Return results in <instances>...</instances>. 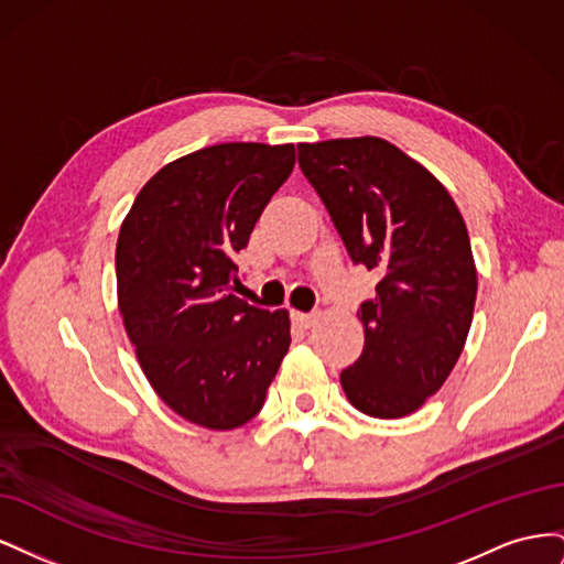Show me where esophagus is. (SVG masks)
I'll list each match as a JSON object with an SVG mask.
<instances>
[{"label":"esophagus","mask_w":564,"mask_h":564,"mask_svg":"<svg viewBox=\"0 0 564 564\" xmlns=\"http://www.w3.org/2000/svg\"><path fill=\"white\" fill-rule=\"evenodd\" d=\"M292 319L299 324L301 329H313L317 324V315L315 313H292Z\"/></svg>","instance_id":"obj_1"}]
</instances>
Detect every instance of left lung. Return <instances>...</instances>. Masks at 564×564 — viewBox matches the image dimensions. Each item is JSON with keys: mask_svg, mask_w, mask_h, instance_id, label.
<instances>
[{"mask_svg": "<svg viewBox=\"0 0 564 564\" xmlns=\"http://www.w3.org/2000/svg\"><path fill=\"white\" fill-rule=\"evenodd\" d=\"M299 166L355 265L379 272L360 360L340 371L355 409L400 419L447 381L473 322L477 275L464 218L429 169L365 135L299 145Z\"/></svg>", "mask_w": 564, "mask_h": 564, "instance_id": "obj_1", "label": "left lung"}]
</instances>
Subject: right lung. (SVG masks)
I'll return each instance as SVG.
<instances>
[{
	"label": "right lung",
	"instance_id": "1",
	"mask_svg": "<svg viewBox=\"0 0 564 564\" xmlns=\"http://www.w3.org/2000/svg\"><path fill=\"white\" fill-rule=\"evenodd\" d=\"M294 162L292 143L202 148L160 169L119 230V313L141 369L166 406L204 429L259 414L292 344L286 311L232 292L235 253Z\"/></svg>",
	"mask_w": 564,
	"mask_h": 564
}]
</instances>
